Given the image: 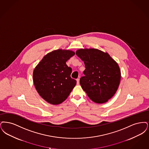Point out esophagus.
Here are the masks:
<instances>
[{"mask_svg": "<svg viewBox=\"0 0 149 149\" xmlns=\"http://www.w3.org/2000/svg\"><path fill=\"white\" fill-rule=\"evenodd\" d=\"M76 81H77V84H79V79L77 78L76 79Z\"/></svg>", "mask_w": 149, "mask_h": 149, "instance_id": "esophagus-1", "label": "esophagus"}]
</instances>
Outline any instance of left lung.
Wrapping results in <instances>:
<instances>
[{
    "label": "left lung",
    "mask_w": 149,
    "mask_h": 149,
    "mask_svg": "<svg viewBox=\"0 0 149 149\" xmlns=\"http://www.w3.org/2000/svg\"><path fill=\"white\" fill-rule=\"evenodd\" d=\"M85 65V76L80 84L92 101L104 104L116 92L121 71L116 62L107 52L95 48L79 49L76 52Z\"/></svg>",
    "instance_id": "left-lung-1"
}]
</instances>
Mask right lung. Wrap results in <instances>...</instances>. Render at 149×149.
<instances>
[{
	"mask_svg": "<svg viewBox=\"0 0 149 149\" xmlns=\"http://www.w3.org/2000/svg\"><path fill=\"white\" fill-rule=\"evenodd\" d=\"M75 54L67 49H59L45 55L35 67L33 82L39 95L52 104L62 103L76 84L71 77L72 68L66 62Z\"/></svg>",
	"mask_w": 149,
	"mask_h": 149,
	"instance_id": "add662e5",
	"label": "right lung"
}]
</instances>
